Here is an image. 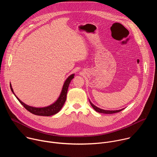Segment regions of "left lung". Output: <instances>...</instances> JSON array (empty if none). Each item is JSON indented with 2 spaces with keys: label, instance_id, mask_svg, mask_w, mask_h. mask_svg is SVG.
<instances>
[{
  "label": "left lung",
  "instance_id": "left-lung-1",
  "mask_svg": "<svg viewBox=\"0 0 157 157\" xmlns=\"http://www.w3.org/2000/svg\"><path fill=\"white\" fill-rule=\"evenodd\" d=\"M90 103L91 106L92 107V108L97 112L98 113H105V114H112V113H118V112H121V110H123V109H121V110H113V111H110V110H102L101 109H99L97 107H95L94 105H93V104L90 101Z\"/></svg>",
  "mask_w": 157,
  "mask_h": 157
}]
</instances>
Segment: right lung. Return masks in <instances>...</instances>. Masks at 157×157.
I'll return each instance as SVG.
<instances>
[{
	"instance_id": "1",
	"label": "right lung",
	"mask_w": 157,
	"mask_h": 157,
	"mask_svg": "<svg viewBox=\"0 0 157 157\" xmlns=\"http://www.w3.org/2000/svg\"><path fill=\"white\" fill-rule=\"evenodd\" d=\"M73 78H74V75H71L67 79V80L65 81V82L63 84L60 95L59 97V98L57 99V100L55 103L52 104V105H51L50 106H48V107H43V108H36V107H33L29 106L28 105H26L25 103L22 102L16 96V95L14 94L13 90L12 88L11 84H10V89H11L12 91L13 92V94L15 95L16 98L18 99V100L20 102L21 105L28 111H29L31 113H33L34 115H36L49 117V116L54 115L57 113L61 110L62 107L63 106L64 103L66 101L67 94V91H68V87H69V84H70L71 81L73 79Z\"/></svg>"
}]
</instances>
